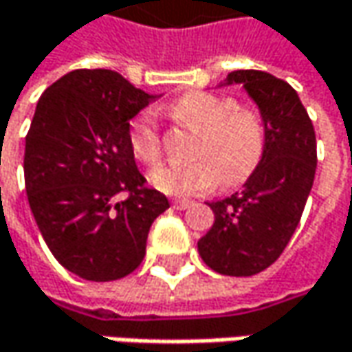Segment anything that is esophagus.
I'll return each mask as SVG.
<instances>
[{"instance_id": "1", "label": "esophagus", "mask_w": 352, "mask_h": 352, "mask_svg": "<svg viewBox=\"0 0 352 352\" xmlns=\"http://www.w3.org/2000/svg\"><path fill=\"white\" fill-rule=\"evenodd\" d=\"M189 206H191L189 199H175V201H173V208L175 209H187Z\"/></svg>"}]
</instances>
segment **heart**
<instances>
[{
	"instance_id": "b5f03b06",
	"label": "heart",
	"mask_w": 352,
	"mask_h": 352,
	"mask_svg": "<svg viewBox=\"0 0 352 352\" xmlns=\"http://www.w3.org/2000/svg\"><path fill=\"white\" fill-rule=\"evenodd\" d=\"M165 114L181 126L195 131L183 167H159L151 183L173 197L208 193L217 183L238 187L258 169L266 151V122L256 111L228 96L206 90L185 92L165 107ZM129 148L143 165H157L163 155L161 131L153 111L137 112L129 120Z\"/></svg>"
}]
</instances>
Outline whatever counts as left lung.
Instances as JSON below:
<instances>
[{
    "label": "left lung",
    "instance_id": "obj_1",
    "mask_svg": "<svg viewBox=\"0 0 352 352\" xmlns=\"http://www.w3.org/2000/svg\"><path fill=\"white\" fill-rule=\"evenodd\" d=\"M266 122V151L241 191L208 204L215 221L197 241L211 270L254 276L272 266L302 217L316 173V135L296 90L262 70H236Z\"/></svg>",
    "mask_w": 352,
    "mask_h": 352
}]
</instances>
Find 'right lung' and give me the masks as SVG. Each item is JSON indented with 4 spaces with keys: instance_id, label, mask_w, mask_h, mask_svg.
Wrapping results in <instances>:
<instances>
[{
    "instance_id": "add662e5",
    "label": "right lung",
    "mask_w": 352,
    "mask_h": 352,
    "mask_svg": "<svg viewBox=\"0 0 352 352\" xmlns=\"http://www.w3.org/2000/svg\"><path fill=\"white\" fill-rule=\"evenodd\" d=\"M151 98L112 70L80 68L38 100L23 155L28 201L54 258L84 280L137 270L153 221L169 208L126 139Z\"/></svg>"
}]
</instances>
